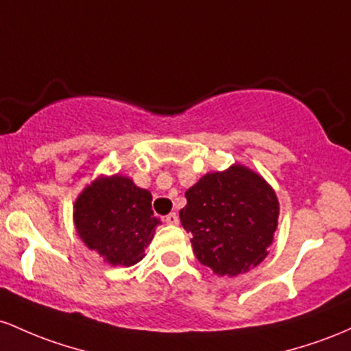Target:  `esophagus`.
<instances>
[{
    "instance_id": "34e87169",
    "label": "esophagus",
    "mask_w": 351,
    "mask_h": 351,
    "mask_svg": "<svg viewBox=\"0 0 351 351\" xmlns=\"http://www.w3.org/2000/svg\"><path fill=\"white\" fill-rule=\"evenodd\" d=\"M165 222H167L169 226H177V223H179V215H177L176 212H172V214L165 215Z\"/></svg>"
}]
</instances>
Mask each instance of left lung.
<instances>
[{"instance_id":"8db88e82","label":"left lung","mask_w":351,"mask_h":351,"mask_svg":"<svg viewBox=\"0 0 351 351\" xmlns=\"http://www.w3.org/2000/svg\"><path fill=\"white\" fill-rule=\"evenodd\" d=\"M182 227L202 265L220 277H235L269 255L280 206L261 174L242 164L208 172L186 192Z\"/></svg>"}]
</instances>
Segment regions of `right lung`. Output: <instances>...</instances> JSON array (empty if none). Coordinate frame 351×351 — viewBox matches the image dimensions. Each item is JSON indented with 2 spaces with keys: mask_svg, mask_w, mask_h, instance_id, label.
<instances>
[{
  "mask_svg": "<svg viewBox=\"0 0 351 351\" xmlns=\"http://www.w3.org/2000/svg\"><path fill=\"white\" fill-rule=\"evenodd\" d=\"M151 202V192L131 177L99 176L74 202V227L84 245L112 267L136 265L160 223Z\"/></svg>",
  "mask_w": 351,
  "mask_h": 351,
  "instance_id": "obj_1",
  "label": "right lung"
}]
</instances>
